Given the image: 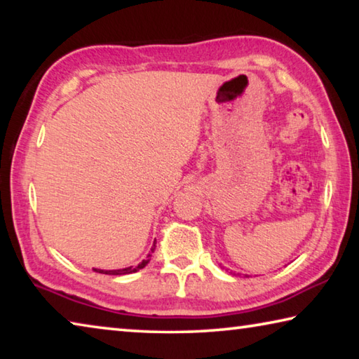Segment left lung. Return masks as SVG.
<instances>
[{"label":"left lung","instance_id":"left-lung-1","mask_svg":"<svg viewBox=\"0 0 359 359\" xmlns=\"http://www.w3.org/2000/svg\"><path fill=\"white\" fill-rule=\"evenodd\" d=\"M223 267V266H222ZM223 269H224V267H223ZM226 271H229V269H226ZM231 274H233V272H231Z\"/></svg>","mask_w":359,"mask_h":359}]
</instances>
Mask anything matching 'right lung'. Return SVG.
<instances>
[{
  "mask_svg": "<svg viewBox=\"0 0 359 359\" xmlns=\"http://www.w3.org/2000/svg\"><path fill=\"white\" fill-rule=\"evenodd\" d=\"M154 250H155V242H154V247L150 248L147 258L142 259L141 263H139L137 266H128V267H123V269H112V271H104V269H93V271H95V272H101V274H107V276H125V274H133V272H137L139 269H142V267H145V266L149 264L150 257H151V253H154Z\"/></svg>",
  "mask_w": 359,
  "mask_h": 359,
  "instance_id": "add662e5",
  "label": "right lung"
}]
</instances>
